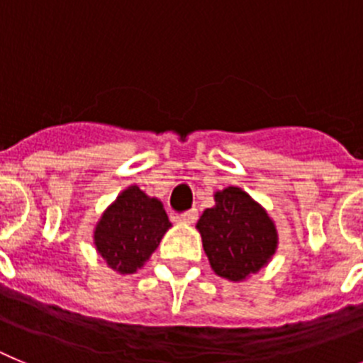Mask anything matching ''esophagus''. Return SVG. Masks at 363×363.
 <instances>
[{
    "label": "esophagus",
    "instance_id": "obj_1",
    "mask_svg": "<svg viewBox=\"0 0 363 363\" xmlns=\"http://www.w3.org/2000/svg\"><path fill=\"white\" fill-rule=\"evenodd\" d=\"M197 210L195 208H191V210L184 211V213H181V220L186 222V224H194L195 220H197Z\"/></svg>",
    "mask_w": 363,
    "mask_h": 363
}]
</instances>
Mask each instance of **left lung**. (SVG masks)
I'll list each match as a JSON object with an SVG mask.
<instances>
[{"mask_svg":"<svg viewBox=\"0 0 363 363\" xmlns=\"http://www.w3.org/2000/svg\"><path fill=\"white\" fill-rule=\"evenodd\" d=\"M197 230L211 269L233 282L262 269L279 246L275 222L237 186L215 194V206L204 210Z\"/></svg>","mask_w":363,"mask_h":363,"instance_id":"8db88e82","label":"left lung"}]
</instances>
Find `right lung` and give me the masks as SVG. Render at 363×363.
<instances>
[{
    "label": "right lung",
    "instance_id": "right-lung-1",
    "mask_svg": "<svg viewBox=\"0 0 363 363\" xmlns=\"http://www.w3.org/2000/svg\"><path fill=\"white\" fill-rule=\"evenodd\" d=\"M169 226L159 199L148 197L139 186H128L101 215L94 244L108 267L128 275L145 266Z\"/></svg>",
    "mask_w": 363,
    "mask_h": 363
}]
</instances>
